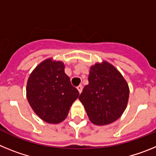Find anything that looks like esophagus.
I'll return each mask as SVG.
<instances>
[{"instance_id": "obj_1", "label": "esophagus", "mask_w": 156, "mask_h": 156, "mask_svg": "<svg viewBox=\"0 0 156 156\" xmlns=\"http://www.w3.org/2000/svg\"><path fill=\"white\" fill-rule=\"evenodd\" d=\"M77 90H78L79 93L80 94L81 92H82V90H83V86H82V85H79V86L77 87Z\"/></svg>"}]
</instances>
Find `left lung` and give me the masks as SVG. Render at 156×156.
Masks as SVG:
<instances>
[{"instance_id":"obj_1","label":"left lung","mask_w":156,"mask_h":156,"mask_svg":"<svg viewBox=\"0 0 156 156\" xmlns=\"http://www.w3.org/2000/svg\"><path fill=\"white\" fill-rule=\"evenodd\" d=\"M88 81L79 100L90 121L98 126L115 122L127 105L129 89L126 80L115 66L102 61L90 66Z\"/></svg>"}]
</instances>
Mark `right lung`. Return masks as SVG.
<instances>
[{"instance_id": "1", "label": "right lung", "mask_w": 156, "mask_h": 156, "mask_svg": "<svg viewBox=\"0 0 156 156\" xmlns=\"http://www.w3.org/2000/svg\"><path fill=\"white\" fill-rule=\"evenodd\" d=\"M79 91L65 73V65L51 58L41 62L30 73L27 98L32 109L44 122L57 124L69 114Z\"/></svg>"}]
</instances>
